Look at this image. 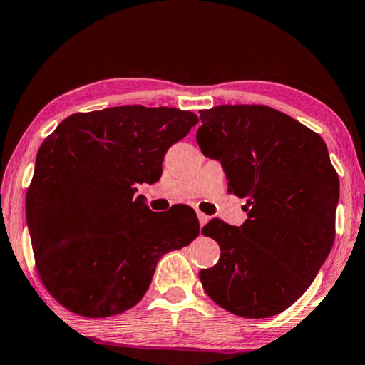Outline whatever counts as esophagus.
Returning a JSON list of instances; mask_svg holds the SVG:
<instances>
[{
	"label": "esophagus",
	"instance_id": "obj_1",
	"mask_svg": "<svg viewBox=\"0 0 365 365\" xmlns=\"http://www.w3.org/2000/svg\"><path fill=\"white\" fill-rule=\"evenodd\" d=\"M196 216H198V221H200V225H201V227H203V225H206V224H207V221H210V216H206V214H205V212H201V211L196 212Z\"/></svg>",
	"mask_w": 365,
	"mask_h": 365
}]
</instances>
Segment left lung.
<instances>
[{"mask_svg": "<svg viewBox=\"0 0 365 365\" xmlns=\"http://www.w3.org/2000/svg\"><path fill=\"white\" fill-rule=\"evenodd\" d=\"M200 118L201 153L221 162L248 216L240 227L217 217L205 225L221 258L200 279L230 314L273 317L307 291L331 250L338 173L317 133L271 107L217 106Z\"/></svg>", "mask_w": 365, "mask_h": 365, "instance_id": "obj_1", "label": "left lung"}]
</instances>
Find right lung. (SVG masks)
<instances>
[{"label": "right lung", "instance_id": "add662e5", "mask_svg": "<svg viewBox=\"0 0 365 365\" xmlns=\"http://www.w3.org/2000/svg\"><path fill=\"white\" fill-rule=\"evenodd\" d=\"M198 117L172 107L121 106L74 113L40 146L26 216L40 279L74 314L99 318L136 305L162 255L192 244L196 212H153V185L172 144Z\"/></svg>", "mask_w": 365, "mask_h": 365}]
</instances>
